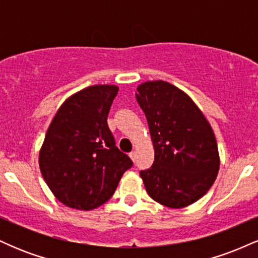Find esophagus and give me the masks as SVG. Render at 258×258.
<instances>
[{
	"instance_id": "34e87169",
	"label": "esophagus",
	"mask_w": 258,
	"mask_h": 258,
	"mask_svg": "<svg viewBox=\"0 0 258 258\" xmlns=\"http://www.w3.org/2000/svg\"><path fill=\"white\" fill-rule=\"evenodd\" d=\"M130 158L132 159V161H135V160H136V152L130 153Z\"/></svg>"
}]
</instances>
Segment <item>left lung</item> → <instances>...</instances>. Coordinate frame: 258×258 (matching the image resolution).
<instances>
[{
	"label": "left lung",
	"instance_id": "left-lung-1",
	"mask_svg": "<svg viewBox=\"0 0 258 258\" xmlns=\"http://www.w3.org/2000/svg\"><path fill=\"white\" fill-rule=\"evenodd\" d=\"M136 98L146 114L155 158L141 171L147 193L171 209L195 203L214 184L220 168L209 121L188 94L166 81H148Z\"/></svg>",
	"mask_w": 258,
	"mask_h": 258
}]
</instances>
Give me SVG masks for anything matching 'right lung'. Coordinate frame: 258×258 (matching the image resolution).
<instances>
[{
    "label": "right lung",
    "mask_w": 258,
    "mask_h": 258,
    "mask_svg": "<svg viewBox=\"0 0 258 258\" xmlns=\"http://www.w3.org/2000/svg\"><path fill=\"white\" fill-rule=\"evenodd\" d=\"M119 87L90 86L61 104L40 150V170L54 197L78 210L96 209L116 190L132 160L115 146L109 110Z\"/></svg>",
    "instance_id": "add662e5"
}]
</instances>
